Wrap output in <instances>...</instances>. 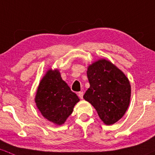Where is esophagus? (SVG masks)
<instances>
[{
    "label": "esophagus",
    "instance_id": "obj_1",
    "mask_svg": "<svg viewBox=\"0 0 155 155\" xmlns=\"http://www.w3.org/2000/svg\"><path fill=\"white\" fill-rule=\"evenodd\" d=\"M78 96L80 97V98H83V96H84V92H78Z\"/></svg>",
    "mask_w": 155,
    "mask_h": 155
}]
</instances>
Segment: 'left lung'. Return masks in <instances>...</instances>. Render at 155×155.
Returning a JSON list of instances; mask_svg holds the SVG:
<instances>
[{
    "mask_svg": "<svg viewBox=\"0 0 155 155\" xmlns=\"http://www.w3.org/2000/svg\"><path fill=\"white\" fill-rule=\"evenodd\" d=\"M90 87L84 98L95 107L105 125L116 123L124 116L130 104V82L125 74L105 59L89 65Z\"/></svg>",
    "mask_w": 155,
    "mask_h": 155,
    "instance_id": "1",
    "label": "left lung"
}]
</instances>
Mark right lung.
<instances>
[{
  "mask_svg": "<svg viewBox=\"0 0 155 155\" xmlns=\"http://www.w3.org/2000/svg\"><path fill=\"white\" fill-rule=\"evenodd\" d=\"M79 98L62 79L57 69H49L41 80L35 102L45 119L61 125L71 114Z\"/></svg>",
  "mask_w": 155,
  "mask_h": 155,
  "instance_id": "add662e5",
  "label": "right lung"
}]
</instances>
